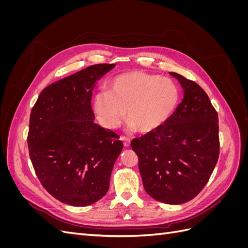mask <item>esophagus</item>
<instances>
[{
  "label": "esophagus",
  "instance_id": "obj_1",
  "mask_svg": "<svg viewBox=\"0 0 248 248\" xmlns=\"http://www.w3.org/2000/svg\"><path fill=\"white\" fill-rule=\"evenodd\" d=\"M121 140H122V141H123V144H124L125 147H129V146H130V139H129V138H127V137H125V136H122V137H121Z\"/></svg>",
  "mask_w": 248,
  "mask_h": 248
}]
</instances>
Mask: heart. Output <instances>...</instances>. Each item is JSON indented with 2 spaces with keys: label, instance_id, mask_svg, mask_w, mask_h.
Segmentation results:
<instances>
[{
  "label": "heart",
  "instance_id": "heart-1",
  "mask_svg": "<svg viewBox=\"0 0 248 248\" xmlns=\"http://www.w3.org/2000/svg\"><path fill=\"white\" fill-rule=\"evenodd\" d=\"M180 98L174 80L144 71H129L111 80L109 91L94 97V110L107 128H116L127 120L140 132H151L166 123Z\"/></svg>",
  "mask_w": 248,
  "mask_h": 248
}]
</instances>
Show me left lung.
I'll list each match as a JSON object with an SVG mask.
<instances>
[{"label":"left lung","instance_id":"8db88e82","mask_svg":"<svg viewBox=\"0 0 248 248\" xmlns=\"http://www.w3.org/2000/svg\"><path fill=\"white\" fill-rule=\"evenodd\" d=\"M184 96L158 129L133 139L139 170L150 197L179 205L196 198L209 181L219 156L218 115L196 81L170 72Z\"/></svg>","mask_w":248,"mask_h":248}]
</instances>
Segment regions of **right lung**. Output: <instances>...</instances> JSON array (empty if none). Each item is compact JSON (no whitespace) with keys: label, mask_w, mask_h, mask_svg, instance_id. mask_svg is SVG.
<instances>
[{"label":"right lung","mask_w":248,"mask_h":248,"mask_svg":"<svg viewBox=\"0 0 248 248\" xmlns=\"http://www.w3.org/2000/svg\"><path fill=\"white\" fill-rule=\"evenodd\" d=\"M115 64L89 66L42 90L30 115L28 148L40 183L55 199L88 206L106 196L123 142L94 123L92 90Z\"/></svg>","instance_id":"obj_1"}]
</instances>
